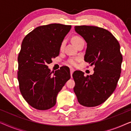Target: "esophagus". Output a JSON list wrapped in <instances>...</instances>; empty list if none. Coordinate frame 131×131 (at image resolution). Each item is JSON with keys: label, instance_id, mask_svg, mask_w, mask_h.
Listing matches in <instances>:
<instances>
[{"label": "esophagus", "instance_id": "esophagus-1", "mask_svg": "<svg viewBox=\"0 0 131 131\" xmlns=\"http://www.w3.org/2000/svg\"><path fill=\"white\" fill-rule=\"evenodd\" d=\"M75 71V70L72 69V68H71V69H70V73H71V77H72V73H73V72Z\"/></svg>", "mask_w": 131, "mask_h": 131}]
</instances>
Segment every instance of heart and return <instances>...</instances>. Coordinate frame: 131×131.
Returning <instances> with one entry per match:
<instances>
[{
	"label": "heart",
	"mask_w": 131,
	"mask_h": 131,
	"mask_svg": "<svg viewBox=\"0 0 131 131\" xmlns=\"http://www.w3.org/2000/svg\"><path fill=\"white\" fill-rule=\"evenodd\" d=\"M82 39L80 37L78 36H74L72 38V41L73 43L74 44V45H77V43H78L79 41L82 40ZM65 41H62V43L60 45V50H63L64 48V46H65ZM78 61V59H69V60H68L67 62V64L68 65L71 66H74L77 65V62Z\"/></svg>",
	"instance_id": "1"
}]
</instances>
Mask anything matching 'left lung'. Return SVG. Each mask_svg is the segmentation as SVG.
<instances>
[{
	"mask_svg": "<svg viewBox=\"0 0 131 131\" xmlns=\"http://www.w3.org/2000/svg\"><path fill=\"white\" fill-rule=\"evenodd\" d=\"M75 30L87 43L84 60L94 65L93 75L85 77L76 71L73 91L78 102L86 107L104 103L116 88L121 73L122 56L119 42L109 31L94 26H75Z\"/></svg>",
	"mask_w": 131,
	"mask_h": 131,
	"instance_id": "8db88e82",
	"label": "left lung"
}]
</instances>
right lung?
Here are the masks:
<instances>
[{
	"mask_svg": "<svg viewBox=\"0 0 131 131\" xmlns=\"http://www.w3.org/2000/svg\"><path fill=\"white\" fill-rule=\"evenodd\" d=\"M71 25L51 24L37 27L24 38L18 58V80L25 100L36 109L54 106L59 92L71 78L66 66L50 72L48 65L59 54Z\"/></svg>",
	"mask_w": 131,
	"mask_h": 131,
	"instance_id": "obj_1",
	"label": "right lung"
}]
</instances>
